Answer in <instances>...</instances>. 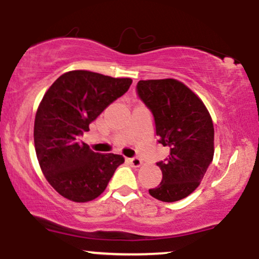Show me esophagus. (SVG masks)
Segmentation results:
<instances>
[{"label": "esophagus", "instance_id": "34e87169", "mask_svg": "<svg viewBox=\"0 0 259 259\" xmlns=\"http://www.w3.org/2000/svg\"><path fill=\"white\" fill-rule=\"evenodd\" d=\"M130 163L134 165V167H140V165L142 164V160L139 158V157H133V158H130Z\"/></svg>", "mask_w": 259, "mask_h": 259}]
</instances>
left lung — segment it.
<instances>
[{"instance_id": "obj_1", "label": "left lung", "mask_w": 259, "mask_h": 259, "mask_svg": "<svg viewBox=\"0 0 259 259\" xmlns=\"http://www.w3.org/2000/svg\"><path fill=\"white\" fill-rule=\"evenodd\" d=\"M136 92L152 113L158 144L170 150L157 162L162 181L148 192L163 202L183 200L197 189L213 160L212 118L203 102L178 80H140Z\"/></svg>"}]
</instances>
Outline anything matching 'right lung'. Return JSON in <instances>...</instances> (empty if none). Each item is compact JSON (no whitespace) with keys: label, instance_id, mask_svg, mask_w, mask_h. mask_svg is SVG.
<instances>
[{"label":"right lung","instance_id":"add662e5","mask_svg":"<svg viewBox=\"0 0 259 259\" xmlns=\"http://www.w3.org/2000/svg\"><path fill=\"white\" fill-rule=\"evenodd\" d=\"M132 82L129 78L73 70L59 76L45 94L35 117V150L47 181L63 197L95 200L124 163L120 154L94 152L79 138Z\"/></svg>","mask_w":259,"mask_h":259}]
</instances>
